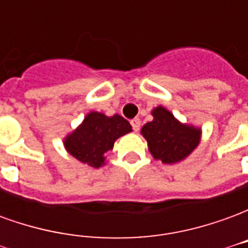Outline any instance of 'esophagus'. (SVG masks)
<instances>
[{
  "mask_svg": "<svg viewBox=\"0 0 248 248\" xmlns=\"http://www.w3.org/2000/svg\"><path fill=\"white\" fill-rule=\"evenodd\" d=\"M131 126H133V130L134 131H138L140 129V118H134L131 121Z\"/></svg>",
  "mask_w": 248,
  "mask_h": 248,
  "instance_id": "34e87169",
  "label": "esophagus"
}]
</instances>
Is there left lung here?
I'll use <instances>...</instances> for the list:
<instances>
[{
    "mask_svg": "<svg viewBox=\"0 0 248 248\" xmlns=\"http://www.w3.org/2000/svg\"><path fill=\"white\" fill-rule=\"evenodd\" d=\"M153 121L143 124L140 134L147 140V147L154 159L172 165L186 159L201 143L202 130L182 124L163 106L153 108Z\"/></svg>",
    "mask_w": 248,
    "mask_h": 248,
    "instance_id": "obj_1",
    "label": "left lung"
}]
</instances>
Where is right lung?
I'll return each instance as SVG.
<instances>
[{"label":"right lung","instance_id":"1","mask_svg":"<svg viewBox=\"0 0 248 248\" xmlns=\"http://www.w3.org/2000/svg\"><path fill=\"white\" fill-rule=\"evenodd\" d=\"M130 131L133 129L129 121L118 114L108 117L90 111L76 130L66 135L63 146L77 161L98 169L106 163V154L113 150L114 142Z\"/></svg>","mask_w":248,"mask_h":248}]
</instances>
